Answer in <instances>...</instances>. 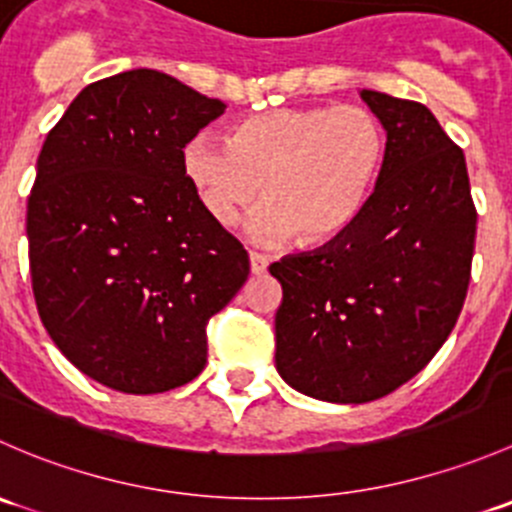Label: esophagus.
<instances>
[{
  "mask_svg": "<svg viewBox=\"0 0 512 512\" xmlns=\"http://www.w3.org/2000/svg\"><path fill=\"white\" fill-rule=\"evenodd\" d=\"M267 265H270V257L262 255V252H250V270H252V275H262V272L267 270Z\"/></svg>",
  "mask_w": 512,
  "mask_h": 512,
  "instance_id": "34e87169",
  "label": "esophagus"
}]
</instances>
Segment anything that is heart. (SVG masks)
Segmentation results:
<instances>
[{
  "label": "heart",
  "mask_w": 512,
  "mask_h": 512,
  "mask_svg": "<svg viewBox=\"0 0 512 512\" xmlns=\"http://www.w3.org/2000/svg\"><path fill=\"white\" fill-rule=\"evenodd\" d=\"M386 131L359 103L277 108L242 118L230 141L198 133L183 170L205 213L230 227L260 198L247 235L304 247L329 245L352 230L386 165Z\"/></svg>",
  "instance_id": "obj_1"
}]
</instances>
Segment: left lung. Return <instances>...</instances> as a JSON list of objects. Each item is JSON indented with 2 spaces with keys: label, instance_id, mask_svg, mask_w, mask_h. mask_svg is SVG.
I'll use <instances>...</instances> for the list:
<instances>
[{
  "label": "left lung",
  "instance_id": "left-lung-1",
  "mask_svg": "<svg viewBox=\"0 0 512 512\" xmlns=\"http://www.w3.org/2000/svg\"><path fill=\"white\" fill-rule=\"evenodd\" d=\"M386 165L352 230L270 265L282 285L275 364L292 389L366 404L414 379L466 302L476 205L463 151L423 103L361 91Z\"/></svg>",
  "mask_w": 512,
  "mask_h": 512
}]
</instances>
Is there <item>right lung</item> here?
Segmentation results:
<instances>
[{"mask_svg":"<svg viewBox=\"0 0 512 512\" xmlns=\"http://www.w3.org/2000/svg\"><path fill=\"white\" fill-rule=\"evenodd\" d=\"M225 103L133 69L89 84L46 136L27 205L36 309L61 354L123 394H160L208 361V319L250 275L200 205L183 148Z\"/></svg>","mask_w":512,"mask_h":512,"instance_id":"1","label":"right lung"}]
</instances>
